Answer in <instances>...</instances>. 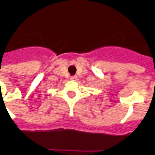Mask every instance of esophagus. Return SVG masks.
<instances>
[{
	"instance_id": "esophagus-1",
	"label": "esophagus",
	"mask_w": 155,
	"mask_h": 155,
	"mask_svg": "<svg viewBox=\"0 0 155 155\" xmlns=\"http://www.w3.org/2000/svg\"><path fill=\"white\" fill-rule=\"evenodd\" d=\"M77 78H78V77L77 76H72V77H71V81H76L77 80Z\"/></svg>"
}]
</instances>
